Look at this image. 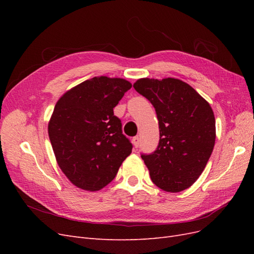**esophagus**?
I'll return each instance as SVG.
<instances>
[{
	"mask_svg": "<svg viewBox=\"0 0 254 254\" xmlns=\"http://www.w3.org/2000/svg\"><path fill=\"white\" fill-rule=\"evenodd\" d=\"M132 144H133V146H134L135 148L139 147V145H140V137H139V136H134L133 139H132Z\"/></svg>",
	"mask_w": 254,
	"mask_h": 254,
	"instance_id": "esophagus-1",
	"label": "esophagus"
}]
</instances>
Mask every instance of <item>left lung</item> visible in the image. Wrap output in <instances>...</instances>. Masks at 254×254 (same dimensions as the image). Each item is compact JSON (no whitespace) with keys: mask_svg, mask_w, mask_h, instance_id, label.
Listing matches in <instances>:
<instances>
[{"mask_svg":"<svg viewBox=\"0 0 254 254\" xmlns=\"http://www.w3.org/2000/svg\"><path fill=\"white\" fill-rule=\"evenodd\" d=\"M133 88L155 107L159 121L157 150L141 156L152 182L172 193L189 189L202 174L216 139L210 104L177 78H140Z\"/></svg>","mask_w":254,"mask_h":254,"instance_id":"8db88e82","label":"left lung"}]
</instances>
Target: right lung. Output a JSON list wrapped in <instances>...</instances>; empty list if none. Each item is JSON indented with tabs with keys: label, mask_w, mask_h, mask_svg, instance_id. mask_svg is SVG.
Masks as SVG:
<instances>
[{
	"label": "right lung",
	"mask_w": 254,
	"mask_h": 254,
	"mask_svg": "<svg viewBox=\"0 0 254 254\" xmlns=\"http://www.w3.org/2000/svg\"><path fill=\"white\" fill-rule=\"evenodd\" d=\"M132 84L98 76L73 87L55 105L48 131L60 170L75 187L96 191L109 184L132 150L113 108Z\"/></svg>",
	"instance_id": "obj_1"
}]
</instances>
